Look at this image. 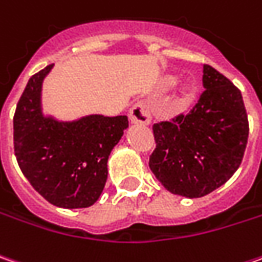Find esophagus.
Wrapping results in <instances>:
<instances>
[{
    "label": "esophagus",
    "mask_w": 262,
    "mask_h": 262,
    "mask_svg": "<svg viewBox=\"0 0 262 262\" xmlns=\"http://www.w3.org/2000/svg\"><path fill=\"white\" fill-rule=\"evenodd\" d=\"M129 122L138 126H148L150 123V116L143 103H136L132 107L129 112Z\"/></svg>",
    "instance_id": "1"
}]
</instances>
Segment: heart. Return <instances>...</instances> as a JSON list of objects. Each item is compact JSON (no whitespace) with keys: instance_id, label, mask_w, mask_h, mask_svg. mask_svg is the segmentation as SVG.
<instances>
[{"instance_id":"obj_1","label":"heart","mask_w":262,"mask_h":262,"mask_svg":"<svg viewBox=\"0 0 262 262\" xmlns=\"http://www.w3.org/2000/svg\"><path fill=\"white\" fill-rule=\"evenodd\" d=\"M177 82V77L172 74H168L165 77L161 79V88L162 90H168L174 85ZM197 91V84L193 79H185L183 82H180L178 86L176 88L174 93V105L176 107H184L187 104L191 103V100L195 95Z\"/></svg>"}]
</instances>
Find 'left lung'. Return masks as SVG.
<instances>
[{
  "label": "left lung",
  "instance_id": "obj_1",
  "mask_svg": "<svg viewBox=\"0 0 262 262\" xmlns=\"http://www.w3.org/2000/svg\"><path fill=\"white\" fill-rule=\"evenodd\" d=\"M206 88L187 116L154 124L157 148L149 168L169 193L199 199L236 172L248 142V116L242 94L210 65Z\"/></svg>",
  "mask_w": 262,
  "mask_h": 262
}]
</instances>
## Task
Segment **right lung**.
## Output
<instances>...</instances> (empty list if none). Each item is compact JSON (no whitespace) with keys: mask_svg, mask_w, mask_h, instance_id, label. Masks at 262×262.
Wrapping results in <instances>:
<instances>
[{"mask_svg":"<svg viewBox=\"0 0 262 262\" xmlns=\"http://www.w3.org/2000/svg\"><path fill=\"white\" fill-rule=\"evenodd\" d=\"M55 65L33 75L14 114V152L24 177L49 203L90 207L107 181V162L129 127L126 116L86 114L62 120L43 112V81Z\"/></svg>","mask_w":262,"mask_h":262,"instance_id":"1","label":"right lung"}]
</instances>
